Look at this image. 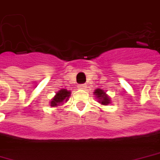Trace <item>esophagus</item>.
I'll use <instances>...</instances> for the list:
<instances>
[{
  "mask_svg": "<svg viewBox=\"0 0 160 160\" xmlns=\"http://www.w3.org/2000/svg\"><path fill=\"white\" fill-rule=\"evenodd\" d=\"M78 88L79 89H85V88H87V86H86V84H80L78 85Z\"/></svg>",
  "mask_w": 160,
  "mask_h": 160,
  "instance_id": "esophagus-1",
  "label": "esophagus"
}]
</instances>
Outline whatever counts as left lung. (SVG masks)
<instances>
[{"mask_svg": "<svg viewBox=\"0 0 160 160\" xmlns=\"http://www.w3.org/2000/svg\"><path fill=\"white\" fill-rule=\"evenodd\" d=\"M94 94L95 95V97L98 100V102L100 104L103 105V106H107L108 104L111 103L110 97L107 95L106 91H104L101 88H96L94 92Z\"/></svg>", "mask_w": 160, "mask_h": 160, "instance_id": "left-lung-1", "label": "left lung"}]
</instances>
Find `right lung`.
Wrapping results in <instances>:
<instances>
[{"label":"right lung","mask_w":160,"mask_h":160,"mask_svg":"<svg viewBox=\"0 0 160 160\" xmlns=\"http://www.w3.org/2000/svg\"><path fill=\"white\" fill-rule=\"evenodd\" d=\"M71 95V91L67 90L66 88H62L56 93V94L53 97V99L50 101V106L52 107H56L62 105L64 102L68 101L69 97Z\"/></svg>","instance_id":"obj_1"}]
</instances>
